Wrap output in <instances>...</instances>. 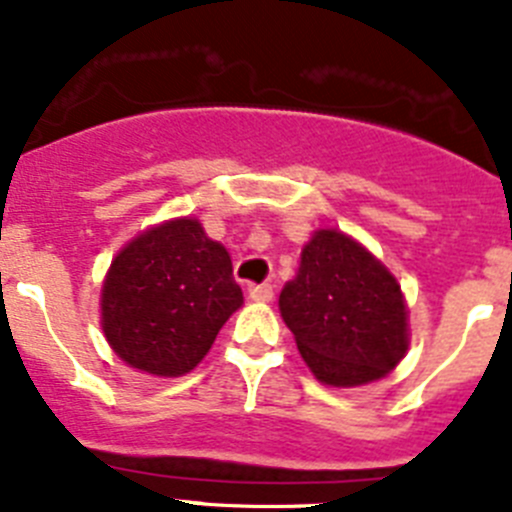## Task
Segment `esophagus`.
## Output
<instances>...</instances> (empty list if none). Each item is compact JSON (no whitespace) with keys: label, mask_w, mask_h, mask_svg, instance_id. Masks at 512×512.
<instances>
[{"label":"esophagus","mask_w":512,"mask_h":512,"mask_svg":"<svg viewBox=\"0 0 512 512\" xmlns=\"http://www.w3.org/2000/svg\"><path fill=\"white\" fill-rule=\"evenodd\" d=\"M248 295L256 302H269L271 297H274V287H271V284H251V287H248Z\"/></svg>","instance_id":"esophagus-1"}]
</instances>
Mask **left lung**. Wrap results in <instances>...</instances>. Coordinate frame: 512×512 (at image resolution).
I'll use <instances>...</instances> for the list:
<instances>
[{
	"instance_id": "8db88e82",
	"label": "left lung",
	"mask_w": 512,
	"mask_h": 512,
	"mask_svg": "<svg viewBox=\"0 0 512 512\" xmlns=\"http://www.w3.org/2000/svg\"><path fill=\"white\" fill-rule=\"evenodd\" d=\"M279 310L312 374L333 387L384 377L408 348L400 284L336 230H318L302 248L300 271L282 289Z\"/></svg>"
}]
</instances>
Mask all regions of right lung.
I'll return each instance as SVG.
<instances>
[{
  "label": "right lung",
  "instance_id": "1",
  "mask_svg": "<svg viewBox=\"0 0 512 512\" xmlns=\"http://www.w3.org/2000/svg\"><path fill=\"white\" fill-rule=\"evenodd\" d=\"M243 305L233 264L197 220H171L117 253L102 287V328L140 372L179 377L200 364Z\"/></svg>",
  "mask_w": 512,
  "mask_h": 512
}]
</instances>
